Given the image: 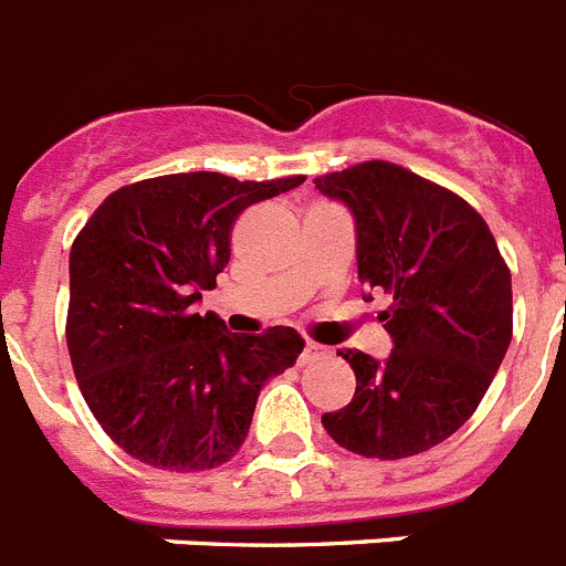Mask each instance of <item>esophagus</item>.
<instances>
[{"label": "esophagus", "mask_w": 566, "mask_h": 566, "mask_svg": "<svg viewBox=\"0 0 566 566\" xmlns=\"http://www.w3.org/2000/svg\"><path fill=\"white\" fill-rule=\"evenodd\" d=\"M323 354H326V348H323V345H317V343H306V345H303V354H300V365L312 363V359L323 357Z\"/></svg>", "instance_id": "34e87169"}]
</instances>
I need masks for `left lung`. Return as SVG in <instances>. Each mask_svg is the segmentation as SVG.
<instances>
[{
  "mask_svg": "<svg viewBox=\"0 0 566 566\" xmlns=\"http://www.w3.org/2000/svg\"><path fill=\"white\" fill-rule=\"evenodd\" d=\"M352 209L357 274L391 294L379 312L394 352H337L357 377L323 428L345 451L405 459L457 433L496 377L513 337V286L482 214L451 189L391 161L314 178Z\"/></svg>",
  "mask_w": 566,
  "mask_h": 566,
  "instance_id": "left-lung-1",
  "label": "left lung"
}]
</instances>
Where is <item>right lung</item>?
Masks as SVG:
<instances>
[{
	"mask_svg": "<svg viewBox=\"0 0 566 566\" xmlns=\"http://www.w3.org/2000/svg\"><path fill=\"white\" fill-rule=\"evenodd\" d=\"M306 175L238 181L175 172L115 189L70 249L67 352L82 397L124 453L195 473L229 462L266 379L303 352L294 328L258 337L195 314L229 263L240 212Z\"/></svg>",
	"mask_w": 566,
	"mask_h": 566,
	"instance_id": "obj_1",
	"label": "right lung"
}]
</instances>
